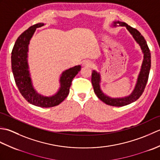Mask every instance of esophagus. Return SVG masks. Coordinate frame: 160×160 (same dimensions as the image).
Returning a JSON list of instances; mask_svg holds the SVG:
<instances>
[{
  "label": "esophagus",
  "instance_id": "1",
  "mask_svg": "<svg viewBox=\"0 0 160 160\" xmlns=\"http://www.w3.org/2000/svg\"><path fill=\"white\" fill-rule=\"evenodd\" d=\"M83 65L84 66H88V67H91L93 65V63L89 60H85L83 62Z\"/></svg>",
  "mask_w": 160,
  "mask_h": 160
}]
</instances>
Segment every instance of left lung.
<instances>
[{
	"label": "left lung",
	"mask_w": 160,
	"mask_h": 160,
	"mask_svg": "<svg viewBox=\"0 0 160 160\" xmlns=\"http://www.w3.org/2000/svg\"><path fill=\"white\" fill-rule=\"evenodd\" d=\"M120 24V26H125L127 29L128 30L129 32L131 33V35L133 36L135 40L141 47L142 52L144 53V60L142 65V69L140 73L138 76V82L134 91L129 96L122 98H111L108 97L102 92L100 87V76L99 73H98L96 71L93 70L92 75H91V82L94 89V92L96 93L98 98L100 99L102 101L108 105L113 107H123L125 105L131 104L133 102L136 101L140 98L142 94L143 93L145 89L146 85H147V81L148 79V75L150 72L151 69V52L148 47L147 45V41L140 32L138 31L136 29L132 28V27L128 25L126 22L117 21L114 22V26L116 25V24Z\"/></svg>",
	"instance_id": "left-lung-1"
}]
</instances>
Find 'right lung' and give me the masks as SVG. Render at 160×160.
I'll return each instance as SVG.
<instances>
[{"label": "right lung", "instance_id": "add662e5", "mask_svg": "<svg viewBox=\"0 0 160 160\" xmlns=\"http://www.w3.org/2000/svg\"><path fill=\"white\" fill-rule=\"evenodd\" d=\"M43 25V23H38L31 26L16 40L12 52V69L15 82L23 98L36 107L48 108L57 106L67 97L72 80L80 71L81 66H75L64 71L60 80V90L56 95L44 97L37 93L33 88L28 70V45L36 29Z\"/></svg>", "mask_w": 160, "mask_h": 160}]
</instances>
